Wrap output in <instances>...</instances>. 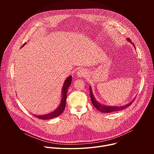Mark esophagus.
Listing matches in <instances>:
<instances>
[{
    "label": "esophagus",
    "mask_w": 154,
    "mask_h": 154,
    "mask_svg": "<svg viewBox=\"0 0 154 154\" xmlns=\"http://www.w3.org/2000/svg\"><path fill=\"white\" fill-rule=\"evenodd\" d=\"M77 75L79 77H85L87 75V71L85 69H80V70L78 71Z\"/></svg>",
    "instance_id": "1"
}]
</instances>
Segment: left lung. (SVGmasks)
Listing matches in <instances>:
<instances>
[{
    "mask_svg": "<svg viewBox=\"0 0 154 154\" xmlns=\"http://www.w3.org/2000/svg\"><path fill=\"white\" fill-rule=\"evenodd\" d=\"M127 40L128 41H130V38H127ZM132 43V42H131ZM132 45H134V43H132ZM90 96H91V102H92V103L93 104V105L98 109L99 111L102 112V113H110V112H118V111H120V110H122V109L127 108V106H128L129 105H130L131 103H132V102L134 101L133 100L131 102L129 103L128 104H127L124 106H105V105H103L100 103H99L97 101H96V100L95 99L93 93H92V91L91 90V87L90 86Z\"/></svg>",
    "mask_w": 154,
    "mask_h": 154,
    "instance_id": "8db88e82",
    "label": "left lung"
}]
</instances>
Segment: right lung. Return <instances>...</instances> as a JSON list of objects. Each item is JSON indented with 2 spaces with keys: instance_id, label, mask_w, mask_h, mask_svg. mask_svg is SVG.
<instances>
[{
  "instance_id": "right-lung-1",
  "label": "right lung",
  "mask_w": 154,
  "mask_h": 154,
  "mask_svg": "<svg viewBox=\"0 0 154 154\" xmlns=\"http://www.w3.org/2000/svg\"><path fill=\"white\" fill-rule=\"evenodd\" d=\"M25 45H26V43L24 44V45H23V46H24ZM71 80H72V77L69 76L68 78L66 79V80H65V82L64 83L63 87V91H63L62 100H61L60 105H59L58 108H57L54 112H53L51 113H49L48 115H42V116L41 115V116L34 115V116L40 119L46 120V119H50L54 118L57 117L59 115H60L64 111V109L66 106V94H67V91H68V88L70 86Z\"/></svg>"
}]
</instances>
